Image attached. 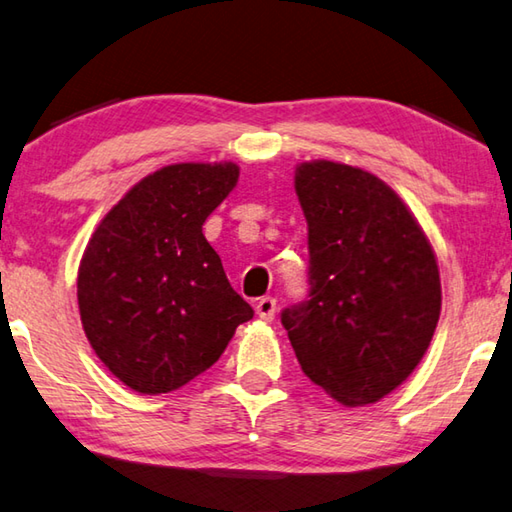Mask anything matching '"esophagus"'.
<instances>
[{"label": "esophagus", "instance_id": "obj_1", "mask_svg": "<svg viewBox=\"0 0 512 512\" xmlns=\"http://www.w3.org/2000/svg\"><path fill=\"white\" fill-rule=\"evenodd\" d=\"M255 309H257V315H259V318L266 320V322H271V320L275 318V311H277V302H275V297H271V295H268V297H262V300L257 302Z\"/></svg>", "mask_w": 512, "mask_h": 512}]
</instances>
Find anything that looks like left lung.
Wrapping results in <instances>:
<instances>
[{"label":"left lung","mask_w":512,"mask_h":512,"mask_svg":"<svg viewBox=\"0 0 512 512\" xmlns=\"http://www.w3.org/2000/svg\"><path fill=\"white\" fill-rule=\"evenodd\" d=\"M309 226V300L282 311L311 383L347 407L385 398L430 347L441 315L434 250L403 199L360 167H295Z\"/></svg>","instance_id":"8db88e82"}]
</instances>
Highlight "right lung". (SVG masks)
<instances>
[{"instance_id": "1", "label": "right lung", "mask_w": 512, "mask_h": 512, "mask_svg": "<svg viewBox=\"0 0 512 512\" xmlns=\"http://www.w3.org/2000/svg\"><path fill=\"white\" fill-rule=\"evenodd\" d=\"M235 163H174L145 176L100 221L78 268L82 329L138 394H167L215 365L241 322L203 224L237 185Z\"/></svg>"}]
</instances>
